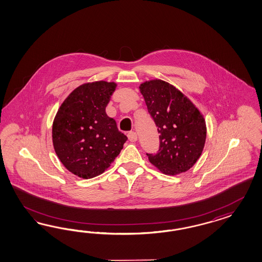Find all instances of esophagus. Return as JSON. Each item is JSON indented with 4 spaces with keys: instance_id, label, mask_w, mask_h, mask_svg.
Segmentation results:
<instances>
[{
    "instance_id": "obj_1",
    "label": "esophagus",
    "mask_w": 262,
    "mask_h": 262,
    "mask_svg": "<svg viewBox=\"0 0 262 262\" xmlns=\"http://www.w3.org/2000/svg\"><path fill=\"white\" fill-rule=\"evenodd\" d=\"M127 138H128L129 141L135 142V141L137 140V135H136L135 132H129V133L127 134Z\"/></svg>"
}]
</instances>
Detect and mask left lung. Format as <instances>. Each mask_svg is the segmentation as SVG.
<instances>
[{"label": "left lung", "instance_id": "8db88e82", "mask_svg": "<svg viewBox=\"0 0 262 262\" xmlns=\"http://www.w3.org/2000/svg\"><path fill=\"white\" fill-rule=\"evenodd\" d=\"M148 112L158 127L159 148L147 156L162 173L186 172L198 160L206 143V122L198 108L177 88L161 79L140 85Z\"/></svg>", "mask_w": 262, "mask_h": 262}]
</instances>
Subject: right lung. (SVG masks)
<instances>
[{"label": "right lung", "instance_id": "obj_1", "mask_svg": "<svg viewBox=\"0 0 262 262\" xmlns=\"http://www.w3.org/2000/svg\"><path fill=\"white\" fill-rule=\"evenodd\" d=\"M116 83L95 81L76 88L66 98L53 124L56 155L71 173L82 179L102 174L123 149L127 137L105 107Z\"/></svg>", "mask_w": 262, "mask_h": 262}]
</instances>
